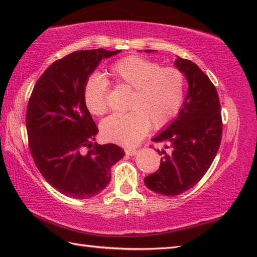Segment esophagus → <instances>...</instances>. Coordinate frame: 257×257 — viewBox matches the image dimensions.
Returning a JSON list of instances; mask_svg holds the SVG:
<instances>
[{
    "mask_svg": "<svg viewBox=\"0 0 257 257\" xmlns=\"http://www.w3.org/2000/svg\"><path fill=\"white\" fill-rule=\"evenodd\" d=\"M124 152H125V155H128V156H135V155H137L138 150L133 149V148H127V149H124Z\"/></svg>",
    "mask_w": 257,
    "mask_h": 257,
    "instance_id": "1",
    "label": "esophagus"
}]
</instances>
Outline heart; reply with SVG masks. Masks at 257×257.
Here are the masks:
<instances>
[{"instance_id":"1","label":"heart","mask_w":257,"mask_h":257,"mask_svg":"<svg viewBox=\"0 0 257 257\" xmlns=\"http://www.w3.org/2000/svg\"><path fill=\"white\" fill-rule=\"evenodd\" d=\"M114 84L132 90L127 113H117L101 122L105 140L122 146L138 144L155 129L167 127L183 105L185 75L177 67H162L161 64L137 55L119 59L109 69ZM109 86L100 75H91L84 86V101L94 114L108 111Z\"/></svg>"}]
</instances>
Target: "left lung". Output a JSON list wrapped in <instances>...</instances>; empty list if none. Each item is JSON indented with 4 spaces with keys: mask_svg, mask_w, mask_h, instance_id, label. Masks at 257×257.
<instances>
[{
    "mask_svg": "<svg viewBox=\"0 0 257 257\" xmlns=\"http://www.w3.org/2000/svg\"><path fill=\"white\" fill-rule=\"evenodd\" d=\"M176 66L188 79V94L178 118L152 139L166 149L158 150L163 155L158 171L145 178L147 188L166 196L182 193L203 178L220 148L223 130L219 95L210 78L189 59L178 57Z\"/></svg>",
    "mask_w": 257,
    "mask_h": 257,
    "instance_id": "left-lung-1",
    "label": "left lung"
}]
</instances>
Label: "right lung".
Returning <instances> with one entry per match:
<instances>
[{"mask_svg":"<svg viewBox=\"0 0 257 257\" xmlns=\"http://www.w3.org/2000/svg\"><path fill=\"white\" fill-rule=\"evenodd\" d=\"M120 51H76L41 75L27 103L29 147L38 171L54 189L74 199L97 195L124 156L113 144H94L98 128L84 101V86L101 58Z\"/></svg>","mask_w":257,"mask_h":257,"instance_id":"right-lung-1","label":"right lung"}]
</instances>
